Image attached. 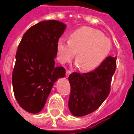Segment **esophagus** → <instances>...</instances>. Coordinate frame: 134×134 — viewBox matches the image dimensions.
Instances as JSON below:
<instances>
[{
  "label": "esophagus",
  "mask_w": 134,
  "mask_h": 134,
  "mask_svg": "<svg viewBox=\"0 0 134 134\" xmlns=\"http://www.w3.org/2000/svg\"><path fill=\"white\" fill-rule=\"evenodd\" d=\"M71 71H69V70H67V71H66V77H67V78H68L69 76V74H71Z\"/></svg>",
  "instance_id": "34e87169"
}]
</instances>
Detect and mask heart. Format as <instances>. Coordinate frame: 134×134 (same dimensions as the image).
<instances>
[{
    "instance_id": "obj_1",
    "label": "heart",
    "mask_w": 134,
    "mask_h": 134,
    "mask_svg": "<svg viewBox=\"0 0 134 134\" xmlns=\"http://www.w3.org/2000/svg\"><path fill=\"white\" fill-rule=\"evenodd\" d=\"M111 41L98 30L82 26L69 34V40L61 38L57 44L58 60L68 63L76 55V66L91 71L103 63L110 53Z\"/></svg>"
}]
</instances>
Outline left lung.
Instances as JSON below:
<instances>
[{
  "mask_svg": "<svg viewBox=\"0 0 134 134\" xmlns=\"http://www.w3.org/2000/svg\"><path fill=\"white\" fill-rule=\"evenodd\" d=\"M116 60L117 57L109 56L93 71L69 75L71 94L68 106L74 116L83 117L94 112L108 98Z\"/></svg>",
  "mask_w": 134,
  "mask_h": 134,
  "instance_id": "1",
  "label": "left lung"
}]
</instances>
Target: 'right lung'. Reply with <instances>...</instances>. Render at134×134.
Segmentation results:
<instances>
[{
  "label": "right lung",
  "instance_id": "add662e5",
  "mask_svg": "<svg viewBox=\"0 0 134 134\" xmlns=\"http://www.w3.org/2000/svg\"><path fill=\"white\" fill-rule=\"evenodd\" d=\"M66 26L57 20L42 21L29 29L21 40L12 81L15 98L26 112H41L54 83L65 77V68L57 67L55 58Z\"/></svg>",
  "mask_w": 134,
  "mask_h": 134
}]
</instances>
